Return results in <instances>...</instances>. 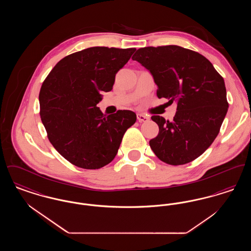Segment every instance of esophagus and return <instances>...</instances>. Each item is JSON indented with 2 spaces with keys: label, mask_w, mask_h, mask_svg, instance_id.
Returning a JSON list of instances; mask_svg holds the SVG:
<instances>
[{
  "label": "esophagus",
  "mask_w": 251,
  "mask_h": 251,
  "mask_svg": "<svg viewBox=\"0 0 251 251\" xmlns=\"http://www.w3.org/2000/svg\"><path fill=\"white\" fill-rule=\"evenodd\" d=\"M136 117H137V120H138L139 122H147V121H149V120H150V118H149L147 115H145V114L138 113V114L136 115Z\"/></svg>",
  "instance_id": "1"
}]
</instances>
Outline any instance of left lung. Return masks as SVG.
<instances>
[{
  "mask_svg": "<svg viewBox=\"0 0 251 251\" xmlns=\"http://www.w3.org/2000/svg\"><path fill=\"white\" fill-rule=\"evenodd\" d=\"M131 58L152 74L159 99L177 103L172 121L151 117L159 126L150 141L152 151L171 166L194 161L214 142L226 117L223 77L201 53L177 45L138 49Z\"/></svg>",
  "mask_w": 251,
  "mask_h": 251,
  "instance_id": "left-lung-1",
  "label": "left lung"
}]
</instances>
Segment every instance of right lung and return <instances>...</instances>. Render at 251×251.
Here are the masks:
<instances>
[{
	"label": "right lung",
	"instance_id": "right-lung-1",
	"mask_svg": "<svg viewBox=\"0 0 251 251\" xmlns=\"http://www.w3.org/2000/svg\"><path fill=\"white\" fill-rule=\"evenodd\" d=\"M135 48L91 47L55 65L39 92L40 119L49 140L72 165L99 169L117 155L122 137L136 121L129 110L103 115L97 104L111 91L116 74Z\"/></svg>",
	"mask_w": 251,
	"mask_h": 251
}]
</instances>
